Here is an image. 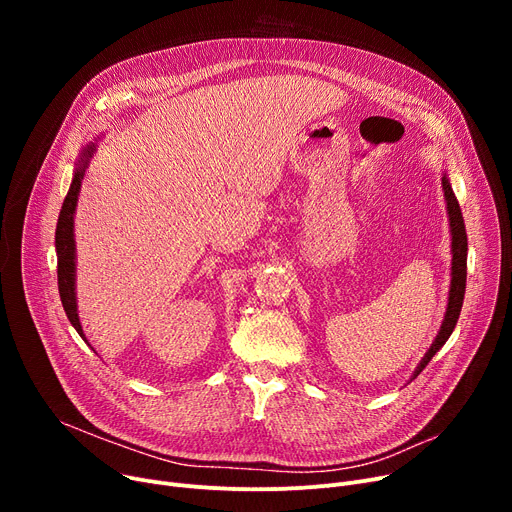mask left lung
I'll return each mask as SVG.
<instances>
[{"label":"left lung","mask_w":512,"mask_h":512,"mask_svg":"<svg viewBox=\"0 0 512 512\" xmlns=\"http://www.w3.org/2000/svg\"><path fill=\"white\" fill-rule=\"evenodd\" d=\"M442 188H444V199H446L448 220H450V234H452V280H450V292H448V307H446L442 328H440L434 344L429 346V351L417 365L413 378H417V375L425 369V365L432 361V357L450 338L456 321H459V315H461V307H463V299H465V286H467V232H465V222H463L459 201H456V197L452 193V186H450V180L446 178V174L442 176Z\"/></svg>","instance_id":"left-lung-1"}]
</instances>
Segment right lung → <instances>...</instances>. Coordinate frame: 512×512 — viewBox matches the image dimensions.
<instances>
[{"label": "right lung", "mask_w": 512, "mask_h": 512, "mask_svg": "<svg viewBox=\"0 0 512 512\" xmlns=\"http://www.w3.org/2000/svg\"><path fill=\"white\" fill-rule=\"evenodd\" d=\"M95 151V143H89L80 155L70 191L64 199L60 218H58V228H56V251H58V288H60V299L64 305V311L70 319V324L74 330L80 334V338L85 340L83 326H80L78 311H76V292H74V282H76V245H74V211H76V201L80 193V184H83L85 170L89 166V159Z\"/></svg>", "instance_id": "right-lung-1"}]
</instances>
